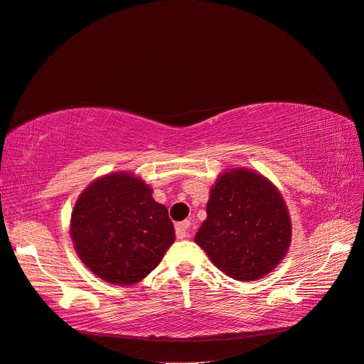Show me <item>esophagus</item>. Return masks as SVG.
I'll use <instances>...</instances> for the list:
<instances>
[{
    "mask_svg": "<svg viewBox=\"0 0 364 364\" xmlns=\"http://www.w3.org/2000/svg\"><path fill=\"white\" fill-rule=\"evenodd\" d=\"M189 228H191V221L176 223V225H175L176 237H178V238H186V237H188V229H189Z\"/></svg>",
    "mask_w": 364,
    "mask_h": 364,
    "instance_id": "obj_1",
    "label": "esophagus"
}]
</instances>
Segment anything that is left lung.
Returning <instances> with one entry per match:
<instances>
[{"mask_svg": "<svg viewBox=\"0 0 364 364\" xmlns=\"http://www.w3.org/2000/svg\"><path fill=\"white\" fill-rule=\"evenodd\" d=\"M197 245L228 277L252 282L282 262L291 220L282 195L263 175L234 169L218 176Z\"/></svg>", "mask_w": 364, "mask_h": 364, "instance_id": "8db88e82", "label": "left lung"}]
</instances>
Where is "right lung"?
Segmentation results:
<instances>
[{
    "mask_svg": "<svg viewBox=\"0 0 364 364\" xmlns=\"http://www.w3.org/2000/svg\"><path fill=\"white\" fill-rule=\"evenodd\" d=\"M70 235L81 262L105 282L134 284L161 262L175 240L166 206L130 173H112L80 195Z\"/></svg>",
    "mask_w": 364,
    "mask_h": 364,
    "instance_id": "obj_1",
    "label": "right lung"
}]
</instances>
